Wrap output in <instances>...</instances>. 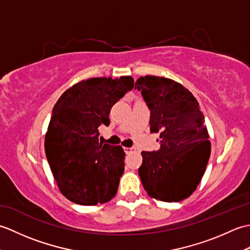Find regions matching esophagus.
<instances>
[{"label":"esophagus","mask_w":250,"mask_h":250,"mask_svg":"<svg viewBox=\"0 0 250 250\" xmlns=\"http://www.w3.org/2000/svg\"><path fill=\"white\" fill-rule=\"evenodd\" d=\"M135 151V148L134 147H125V153H131Z\"/></svg>","instance_id":"34e87169"}]
</instances>
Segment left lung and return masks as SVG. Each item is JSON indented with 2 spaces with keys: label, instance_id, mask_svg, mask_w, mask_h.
Segmentation results:
<instances>
[{
  "label": "left lung",
  "instance_id": "left-lung-1",
  "mask_svg": "<svg viewBox=\"0 0 250 250\" xmlns=\"http://www.w3.org/2000/svg\"><path fill=\"white\" fill-rule=\"evenodd\" d=\"M134 89L150 109V132L160 133V149L142 152L143 187L163 202L187 199L200 184L210 156L198 101L183 84L166 77H140Z\"/></svg>",
  "mask_w": 250,
  "mask_h": 250
}]
</instances>
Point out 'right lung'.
<instances>
[{
	"label": "right lung",
	"instance_id": "obj_1",
	"mask_svg": "<svg viewBox=\"0 0 250 250\" xmlns=\"http://www.w3.org/2000/svg\"><path fill=\"white\" fill-rule=\"evenodd\" d=\"M131 76L95 77L68 88L52 109L45 152L61 193L81 205L114 198L125 171L121 146L99 142V126L109 125L113 105L132 90Z\"/></svg>",
	"mask_w": 250,
	"mask_h": 250
}]
</instances>
